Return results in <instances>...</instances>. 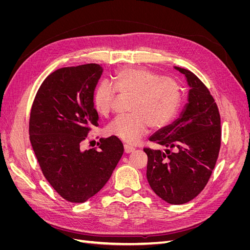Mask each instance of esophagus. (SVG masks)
Returning <instances> with one entry per match:
<instances>
[{"label":"esophagus","instance_id":"34e87169","mask_svg":"<svg viewBox=\"0 0 250 250\" xmlns=\"http://www.w3.org/2000/svg\"><path fill=\"white\" fill-rule=\"evenodd\" d=\"M124 151H125V153H131L134 151V148L129 145H124Z\"/></svg>","mask_w":250,"mask_h":250}]
</instances>
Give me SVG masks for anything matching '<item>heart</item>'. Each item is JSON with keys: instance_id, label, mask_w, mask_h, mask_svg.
<instances>
[{"instance_id": "heart-1", "label": "heart", "mask_w": 250, "mask_h": 250, "mask_svg": "<svg viewBox=\"0 0 250 250\" xmlns=\"http://www.w3.org/2000/svg\"><path fill=\"white\" fill-rule=\"evenodd\" d=\"M116 89L106 80L96 86L93 104L96 111L107 117L113 108L117 92L133 95L129 115L119 116L107 126V132L128 144H134L148 131L171 123L180 108L181 88L177 81L162 77L144 67H123L113 75Z\"/></svg>"}]
</instances>
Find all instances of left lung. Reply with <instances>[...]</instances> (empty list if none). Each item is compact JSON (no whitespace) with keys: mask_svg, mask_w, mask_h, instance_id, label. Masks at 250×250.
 Wrapping results in <instances>:
<instances>
[{"mask_svg":"<svg viewBox=\"0 0 250 250\" xmlns=\"http://www.w3.org/2000/svg\"><path fill=\"white\" fill-rule=\"evenodd\" d=\"M185 75L188 103L179 117L151 135L165 151L144 148L148 156L147 179L158 197L170 204L194 199L207 186L221 145L220 115L213 96L195 74Z\"/></svg>","mask_w":250,"mask_h":250,"instance_id":"left-lung-1","label":"left lung"}]
</instances>
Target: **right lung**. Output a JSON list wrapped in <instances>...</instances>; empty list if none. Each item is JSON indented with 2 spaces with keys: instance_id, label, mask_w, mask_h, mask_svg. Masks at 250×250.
<instances>
[{
  "instance_id": "obj_1",
  "label": "right lung",
  "mask_w": 250,
  "mask_h": 250,
  "mask_svg": "<svg viewBox=\"0 0 250 250\" xmlns=\"http://www.w3.org/2000/svg\"><path fill=\"white\" fill-rule=\"evenodd\" d=\"M103 73L100 64L62 67L37 90L29 121L32 149L43 176L70 202H85L110 178L124 152L118 138L100 140L98 149L82 150L99 116L93 95Z\"/></svg>"
}]
</instances>
